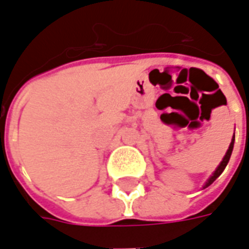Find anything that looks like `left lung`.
I'll list each match as a JSON object with an SVG mask.
<instances>
[{"instance_id":"obj_1","label":"left lung","mask_w":249,"mask_h":249,"mask_svg":"<svg viewBox=\"0 0 249 249\" xmlns=\"http://www.w3.org/2000/svg\"><path fill=\"white\" fill-rule=\"evenodd\" d=\"M233 144H235V133H233V136H232V141H231L230 144V148L227 149V152H225L224 157H223V160H221V162H220L219 165H217V168L214 169V172L209 176V178L205 181V184L203 185V188H207L209 187L211 184L213 183L216 178H219L220 175L223 173V171L225 169V167H227V164H228V161H230L231 159V155H232V151H233Z\"/></svg>"}]
</instances>
